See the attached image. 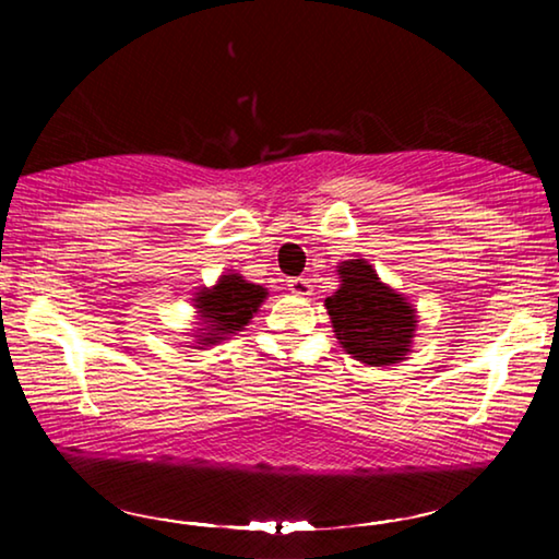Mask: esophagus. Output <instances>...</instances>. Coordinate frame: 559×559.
Wrapping results in <instances>:
<instances>
[{
  "label": "esophagus",
  "instance_id": "34e87169",
  "mask_svg": "<svg viewBox=\"0 0 559 559\" xmlns=\"http://www.w3.org/2000/svg\"><path fill=\"white\" fill-rule=\"evenodd\" d=\"M288 290L293 296H310V281L308 278H290Z\"/></svg>",
  "mask_w": 559,
  "mask_h": 559
}]
</instances>
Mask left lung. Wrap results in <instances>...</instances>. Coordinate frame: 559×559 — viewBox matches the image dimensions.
I'll return each instance as SVG.
<instances>
[{
    "label": "left lung",
    "instance_id": "1",
    "mask_svg": "<svg viewBox=\"0 0 559 559\" xmlns=\"http://www.w3.org/2000/svg\"><path fill=\"white\" fill-rule=\"evenodd\" d=\"M337 271L343 283L335 296L325 298V308L340 345L359 362L374 367L400 362L414 337V308L384 286L362 259L345 261Z\"/></svg>",
    "mask_w": 559,
    "mask_h": 559
}]
</instances>
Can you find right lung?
I'll use <instances>...</instances> for the list:
<instances>
[{"instance_id": "right-lung-1", "label": "right lung", "mask_w": 559, "mask_h": 559, "mask_svg": "<svg viewBox=\"0 0 559 559\" xmlns=\"http://www.w3.org/2000/svg\"><path fill=\"white\" fill-rule=\"evenodd\" d=\"M263 298H266V288L243 281L239 273L222 276L212 290L204 288L202 293H197L194 302L206 323V328H200L206 333L197 335L202 340L200 345H216L226 335L241 330L257 313Z\"/></svg>"}]
</instances>
